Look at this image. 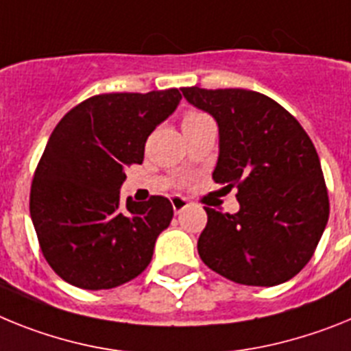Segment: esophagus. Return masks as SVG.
<instances>
[{
    "mask_svg": "<svg viewBox=\"0 0 351 351\" xmlns=\"http://www.w3.org/2000/svg\"><path fill=\"white\" fill-rule=\"evenodd\" d=\"M171 205H173V210H175V213H180L182 210H185L189 206V199L187 197H182V196H173Z\"/></svg>",
    "mask_w": 351,
    "mask_h": 351,
    "instance_id": "34e87169",
    "label": "esophagus"
}]
</instances>
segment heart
I'll return each mask as SVG.
<instances>
[{
    "label": "heart",
    "mask_w": 351,
    "mask_h": 351,
    "mask_svg": "<svg viewBox=\"0 0 351 351\" xmlns=\"http://www.w3.org/2000/svg\"><path fill=\"white\" fill-rule=\"evenodd\" d=\"M205 120H210V118L206 117L205 112H199V111H187V112H185V117H184V127H185V125L199 123V121H205Z\"/></svg>",
    "instance_id": "heart-1"
}]
</instances>
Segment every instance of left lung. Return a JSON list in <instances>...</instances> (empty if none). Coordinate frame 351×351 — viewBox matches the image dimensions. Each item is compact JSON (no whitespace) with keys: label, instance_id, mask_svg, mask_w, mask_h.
<instances>
[{"label":"left lung","instance_id":"1","mask_svg":"<svg viewBox=\"0 0 351 351\" xmlns=\"http://www.w3.org/2000/svg\"><path fill=\"white\" fill-rule=\"evenodd\" d=\"M219 125L213 182L237 189L240 210L206 208L197 240L203 263L230 281L276 286L313 258L328 221V194L316 148L293 114L251 90L182 88Z\"/></svg>","mask_w":351,"mask_h":351}]
</instances>
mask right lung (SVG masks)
I'll use <instances>...</instances> for the list:
<instances>
[{
  "instance_id": "right-lung-1",
  "label": "right lung",
  "mask_w": 351,
  "mask_h": 351,
  "mask_svg": "<svg viewBox=\"0 0 351 351\" xmlns=\"http://www.w3.org/2000/svg\"><path fill=\"white\" fill-rule=\"evenodd\" d=\"M180 99L176 88L90 97L51 134L33 176L29 213L42 254L69 285L117 288L150 265L173 206L164 196L129 197L123 206L120 187Z\"/></svg>"
}]
</instances>
